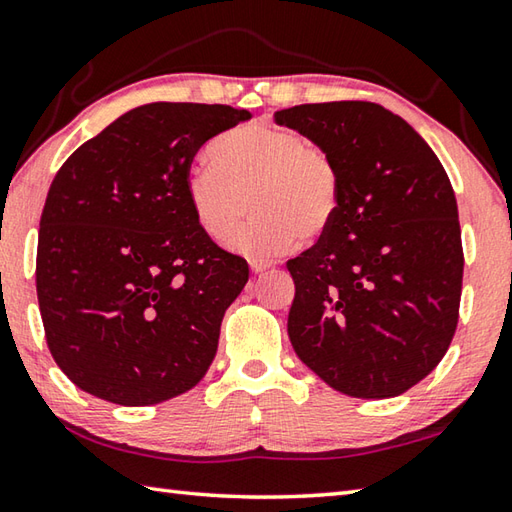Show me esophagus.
<instances>
[{
    "label": "esophagus",
    "mask_w": 512,
    "mask_h": 512,
    "mask_svg": "<svg viewBox=\"0 0 512 512\" xmlns=\"http://www.w3.org/2000/svg\"><path fill=\"white\" fill-rule=\"evenodd\" d=\"M271 266H273V262H264V259H253V262H250V271L259 275V273L268 271Z\"/></svg>",
    "instance_id": "obj_1"
}]
</instances>
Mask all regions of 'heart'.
Wrapping results in <instances>:
<instances>
[{"label": "heart", "instance_id": "heart-1", "mask_svg": "<svg viewBox=\"0 0 512 512\" xmlns=\"http://www.w3.org/2000/svg\"><path fill=\"white\" fill-rule=\"evenodd\" d=\"M210 165L185 183L203 235L226 239L250 208L253 217L230 246L250 257H271L327 237L338 217L342 179L333 156L295 129L268 123L232 127L212 138ZM249 203H245V199Z\"/></svg>", "mask_w": 512, "mask_h": 512}]
</instances>
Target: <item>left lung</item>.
<instances>
[{
  "label": "left lung",
  "mask_w": 512,
  "mask_h": 512,
  "mask_svg": "<svg viewBox=\"0 0 512 512\" xmlns=\"http://www.w3.org/2000/svg\"><path fill=\"white\" fill-rule=\"evenodd\" d=\"M338 163L327 237L288 259V338L340 394L392 398L439 365L459 322L463 248L452 183L401 116L365 100L275 111Z\"/></svg>",
  "instance_id": "1"
}]
</instances>
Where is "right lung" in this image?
Returning a JSON list of instances; mask_svg holds the SVG:
<instances>
[{"mask_svg": "<svg viewBox=\"0 0 512 512\" xmlns=\"http://www.w3.org/2000/svg\"><path fill=\"white\" fill-rule=\"evenodd\" d=\"M246 109L150 102L80 145L55 174L37 235L46 345L73 385L143 407L206 376L248 264L203 235L185 183L199 147Z\"/></svg>", "mask_w": 512, "mask_h": 512, "instance_id": "1", "label": "right lung"}]
</instances>
